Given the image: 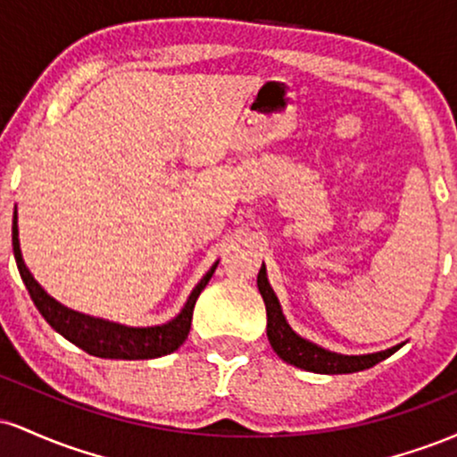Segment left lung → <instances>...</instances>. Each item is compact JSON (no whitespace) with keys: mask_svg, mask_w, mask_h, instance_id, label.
Here are the masks:
<instances>
[{"mask_svg":"<svg viewBox=\"0 0 457 457\" xmlns=\"http://www.w3.org/2000/svg\"><path fill=\"white\" fill-rule=\"evenodd\" d=\"M258 287L260 295L264 298L266 316H269V327L266 335L269 342L277 354L281 356L286 363L301 367V370L316 371V374H353V371L370 370L380 361L389 359L395 353V348L385 350V353L363 354V356H344L328 353V350L320 348V345L307 342V339L298 337V335L287 327L286 318H283L279 301H277L275 292H272L269 279H266V269L262 266L258 272Z\"/></svg>","mask_w":457,"mask_h":457,"instance_id":"1","label":"left lung"}]
</instances>
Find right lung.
I'll return each mask as SVG.
<instances>
[{
	"mask_svg": "<svg viewBox=\"0 0 457 457\" xmlns=\"http://www.w3.org/2000/svg\"><path fill=\"white\" fill-rule=\"evenodd\" d=\"M12 251L14 260H17L21 279H23L25 287H28L31 301L38 307V312L43 313L46 322L54 327L57 333L64 335L68 342L79 345L81 350H86L87 354L101 356V359H124V361H137V359H156V356L170 354L174 350L180 348L188 337V328H191V318H193V307H195L197 296L202 295V290L206 287V283L211 281L214 269L206 272L202 281L197 283L195 290L188 296L185 309L180 312V316L171 322L162 324V327H150V328H129L120 327V324L104 322V320L83 316V313L66 309L64 305L51 298L43 287L38 286V281L31 277L28 266L23 264L21 258V246H19V229H17V211H14L12 219Z\"/></svg>",
	"mask_w": 457,
	"mask_h": 457,
	"instance_id": "add662e5",
	"label": "right lung"
}]
</instances>
